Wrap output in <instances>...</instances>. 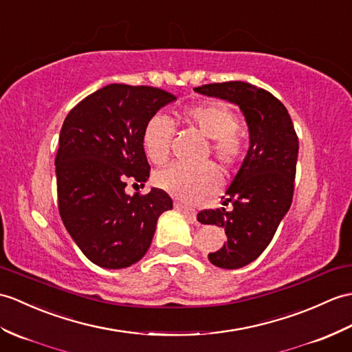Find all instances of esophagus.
<instances>
[{"label": "esophagus", "instance_id": "34e87169", "mask_svg": "<svg viewBox=\"0 0 352 352\" xmlns=\"http://www.w3.org/2000/svg\"><path fill=\"white\" fill-rule=\"evenodd\" d=\"M174 207L177 208V210H179V211H183V213L189 217L190 220H195L196 219V211L193 210V208H190V207H186V206H183V204H174Z\"/></svg>", "mask_w": 352, "mask_h": 352}]
</instances>
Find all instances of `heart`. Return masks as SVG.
I'll return each instance as SVG.
<instances>
[{
	"label": "heart",
	"instance_id": "heart-1",
	"mask_svg": "<svg viewBox=\"0 0 352 352\" xmlns=\"http://www.w3.org/2000/svg\"><path fill=\"white\" fill-rule=\"evenodd\" d=\"M183 120L210 138V150L222 165H239L246 154V138L236 129V116L223 103L204 102L187 106L182 112ZM174 124L163 113H156L145 122L142 130V148L153 163L163 165L169 157ZM220 173L213 163L199 166L173 165L156 174L157 187L174 198L195 204L213 195L220 186Z\"/></svg>",
	"mask_w": 352,
	"mask_h": 352
}]
</instances>
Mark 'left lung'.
<instances>
[{
    "instance_id": "8db88e82",
    "label": "left lung",
    "mask_w": 352,
    "mask_h": 352,
    "mask_svg": "<svg viewBox=\"0 0 352 352\" xmlns=\"http://www.w3.org/2000/svg\"><path fill=\"white\" fill-rule=\"evenodd\" d=\"M193 89L236 104L246 118L249 150L223 196L232 210L222 207L198 214L201 223L222 226L228 236L222 248L208 253L210 263L241 268L265 250L291 207L298 138L287 108L263 88L230 80Z\"/></svg>"
}]
</instances>
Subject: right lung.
Listing matches in <instances>:
<instances>
[{
  "label": "right lung",
  "mask_w": 352,
  "mask_h": 352,
  "mask_svg": "<svg viewBox=\"0 0 352 352\" xmlns=\"http://www.w3.org/2000/svg\"><path fill=\"white\" fill-rule=\"evenodd\" d=\"M174 100L160 88L111 84L79 102L63 122L55 157L60 216L96 265L118 270L142 259L159 216L173 208L165 190L130 196L124 189L127 179L141 186L148 179L142 130Z\"/></svg>",
  "instance_id": "1"
}]
</instances>
